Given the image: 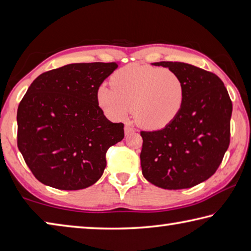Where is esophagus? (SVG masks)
Wrapping results in <instances>:
<instances>
[{"label": "esophagus", "instance_id": "obj_1", "mask_svg": "<svg viewBox=\"0 0 251 251\" xmlns=\"http://www.w3.org/2000/svg\"><path fill=\"white\" fill-rule=\"evenodd\" d=\"M134 128L133 126H131L130 125H126V126H125V133H126V135H128V134H130V133H133L134 132Z\"/></svg>", "mask_w": 251, "mask_h": 251}]
</instances>
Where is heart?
I'll return each instance as SVG.
<instances>
[{
    "label": "heart",
    "mask_w": 251,
    "mask_h": 251,
    "mask_svg": "<svg viewBox=\"0 0 251 251\" xmlns=\"http://www.w3.org/2000/svg\"><path fill=\"white\" fill-rule=\"evenodd\" d=\"M113 88L101 85L97 101L105 116L123 120L132 110L135 122L149 130H159L177 118L185 101V87L169 68L130 64L112 75Z\"/></svg>",
    "instance_id": "heart-1"
}]
</instances>
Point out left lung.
<instances>
[{
  "label": "left lung",
  "instance_id": "left-lung-1",
  "mask_svg": "<svg viewBox=\"0 0 251 251\" xmlns=\"http://www.w3.org/2000/svg\"><path fill=\"white\" fill-rule=\"evenodd\" d=\"M176 73L185 87L177 118L157 131H141L143 176L164 190H182L208 179L230 142L232 103L221 78L179 61L153 63Z\"/></svg>",
  "mask_w": 251,
  "mask_h": 251
}]
</instances>
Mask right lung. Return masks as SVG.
Returning <instances> with one entry per match:
<instances>
[{"label": "right lung", "mask_w": 251, "mask_h": 251, "mask_svg": "<svg viewBox=\"0 0 251 251\" xmlns=\"http://www.w3.org/2000/svg\"><path fill=\"white\" fill-rule=\"evenodd\" d=\"M117 63H79L43 73L17 109V147L34 176L64 191L89 187L103 174L108 149L125 138L97 101Z\"/></svg>", "instance_id": "add662e5"}]
</instances>
